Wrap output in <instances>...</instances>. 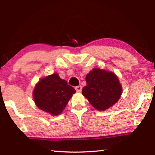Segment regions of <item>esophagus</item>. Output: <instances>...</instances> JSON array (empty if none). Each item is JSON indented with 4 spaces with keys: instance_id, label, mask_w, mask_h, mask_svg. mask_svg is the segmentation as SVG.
<instances>
[{
    "instance_id": "34e87169",
    "label": "esophagus",
    "mask_w": 155,
    "mask_h": 155,
    "mask_svg": "<svg viewBox=\"0 0 155 155\" xmlns=\"http://www.w3.org/2000/svg\"><path fill=\"white\" fill-rule=\"evenodd\" d=\"M75 90L76 91H78V92H81V90H82V86L81 85L77 86V87H75Z\"/></svg>"
}]
</instances>
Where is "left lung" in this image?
<instances>
[{
	"label": "left lung",
	"instance_id": "1",
	"mask_svg": "<svg viewBox=\"0 0 155 155\" xmlns=\"http://www.w3.org/2000/svg\"><path fill=\"white\" fill-rule=\"evenodd\" d=\"M83 95L94 108L104 111L114 105L122 94V86L114 73L94 68L85 78Z\"/></svg>",
	"mask_w": 155,
	"mask_h": 155
}]
</instances>
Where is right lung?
Wrapping results in <instances>:
<instances>
[{
  "label": "right lung",
  "mask_w": 155,
  "mask_h": 155,
  "mask_svg": "<svg viewBox=\"0 0 155 155\" xmlns=\"http://www.w3.org/2000/svg\"><path fill=\"white\" fill-rule=\"evenodd\" d=\"M75 92L66 81L55 73L39 81L34 89L33 98L39 109L52 115H57L64 111Z\"/></svg>",
  "instance_id": "add662e5"
}]
</instances>
